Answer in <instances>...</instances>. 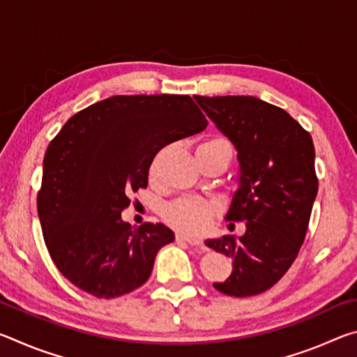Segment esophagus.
<instances>
[{
    "label": "esophagus",
    "mask_w": 357,
    "mask_h": 357,
    "mask_svg": "<svg viewBox=\"0 0 357 357\" xmlns=\"http://www.w3.org/2000/svg\"><path fill=\"white\" fill-rule=\"evenodd\" d=\"M176 239H178V241H184V243L190 244V245H202V244H203L202 239L193 238V236H187V234H183V233L176 234Z\"/></svg>",
    "instance_id": "obj_1"
}]
</instances>
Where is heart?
Wrapping results in <instances>:
<instances>
[{
	"mask_svg": "<svg viewBox=\"0 0 357 357\" xmlns=\"http://www.w3.org/2000/svg\"><path fill=\"white\" fill-rule=\"evenodd\" d=\"M203 144H209V146H228L227 142L220 140V138H213ZM157 162L159 157H155L153 165H151V174L155 176L157 173ZM215 211L214 206L206 200L197 197H183L178 198L172 203H168L164 208V219L170 223L172 227L181 229L184 233H202L208 229L214 222Z\"/></svg>",
	"mask_w": 357,
	"mask_h": 357,
	"instance_id": "obj_1",
	"label": "heart"
}]
</instances>
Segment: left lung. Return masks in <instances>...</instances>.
<instances>
[{
	"instance_id": "obj_1",
	"label": "left lung",
	"mask_w": 357,
	"mask_h": 357,
	"mask_svg": "<svg viewBox=\"0 0 357 357\" xmlns=\"http://www.w3.org/2000/svg\"><path fill=\"white\" fill-rule=\"evenodd\" d=\"M193 99L234 144L239 162L225 219L244 222L245 229L204 241L233 259L231 274L214 288L236 298L259 294L285 275L309 228L318 193L312 137L285 110L252 96Z\"/></svg>"
}]
</instances>
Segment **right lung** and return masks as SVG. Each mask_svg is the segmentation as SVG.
Returning <instances> with one entry per match:
<instances>
[{
  "label": "right lung",
  "mask_w": 357,
  "mask_h": 357,
  "mask_svg": "<svg viewBox=\"0 0 357 357\" xmlns=\"http://www.w3.org/2000/svg\"><path fill=\"white\" fill-rule=\"evenodd\" d=\"M189 96H113L75 113L48 144L38 214L48 253L66 279L96 298L130 293L174 241L164 223L121 219L146 189L159 151L206 129Z\"/></svg>",
  "instance_id": "1"
}]
</instances>
